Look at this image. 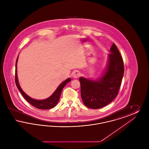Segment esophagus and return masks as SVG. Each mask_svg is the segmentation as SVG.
Wrapping results in <instances>:
<instances>
[{
	"label": "esophagus",
	"instance_id": "34e87169",
	"mask_svg": "<svg viewBox=\"0 0 149 149\" xmlns=\"http://www.w3.org/2000/svg\"><path fill=\"white\" fill-rule=\"evenodd\" d=\"M81 74L79 71H75L72 73V77L75 79H77L80 76Z\"/></svg>",
	"mask_w": 149,
	"mask_h": 149
}]
</instances>
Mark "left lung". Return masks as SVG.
<instances>
[{"instance_id": "8db88e82", "label": "left lung", "mask_w": 149, "mask_h": 149, "mask_svg": "<svg viewBox=\"0 0 149 149\" xmlns=\"http://www.w3.org/2000/svg\"><path fill=\"white\" fill-rule=\"evenodd\" d=\"M124 73L122 57L114 43L111 47L108 68L98 81L79 78L81 97L85 106L99 109L110 103L117 95Z\"/></svg>"}]
</instances>
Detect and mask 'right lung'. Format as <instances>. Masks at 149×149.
<instances>
[{"instance_id":"obj_1","label":"right lung","mask_w":149,"mask_h":149,"mask_svg":"<svg viewBox=\"0 0 149 149\" xmlns=\"http://www.w3.org/2000/svg\"><path fill=\"white\" fill-rule=\"evenodd\" d=\"M18 60V57L17 58L16 63H15V82L17 87L18 88V90L21 92L22 95L24 97V98L26 99L29 103L31 105L37 108L41 109H48L52 108H54V107L56 106L61 95V93L62 92V90L63 89L64 86L65 85L70 82L71 81L70 78L67 79L66 80L63 81L60 85L58 86L56 90L55 91V92L52 94V95L49 98L44 100H36V99H32L31 97H29V95H27L24 92L20 86L19 85L18 79H17V63Z\"/></svg>"}]
</instances>
